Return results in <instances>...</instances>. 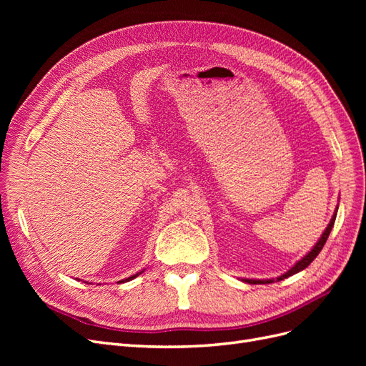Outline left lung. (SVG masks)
Masks as SVG:
<instances>
[{
    "instance_id": "1",
    "label": "left lung",
    "mask_w": 366,
    "mask_h": 366,
    "mask_svg": "<svg viewBox=\"0 0 366 366\" xmlns=\"http://www.w3.org/2000/svg\"><path fill=\"white\" fill-rule=\"evenodd\" d=\"M336 215H337V207H336V210H335V215L331 217V219H330V224L327 226V229L324 230V234H322V237L319 238V241L316 242L315 244V247L310 250L304 258H301L299 259L293 267L289 270V272H285L284 274H281V276H278V278H276V281H281V280H285V278H289V276H292V274H295V273H297V272H301V270H304V269H307L310 264L313 262V259L317 257L319 254V252L322 250V247H324V244H325V241L328 239V235H330V232H331V229H333V226H335V221H336ZM244 282H249V284H270V282H274V280H242Z\"/></svg>"
}]
</instances>
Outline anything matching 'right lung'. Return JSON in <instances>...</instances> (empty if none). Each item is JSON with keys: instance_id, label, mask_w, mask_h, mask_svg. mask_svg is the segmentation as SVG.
<instances>
[{"instance_id": "add662e5", "label": "right lung", "mask_w": 366, "mask_h": 366, "mask_svg": "<svg viewBox=\"0 0 366 366\" xmlns=\"http://www.w3.org/2000/svg\"><path fill=\"white\" fill-rule=\"evenodd\" d=\"M142 272H139V273H136V274H132V276H129V278H127V280H122V281H119V282H125V281H131V280H134L136 276H139Z\"/></svg>"}]
</instances>
